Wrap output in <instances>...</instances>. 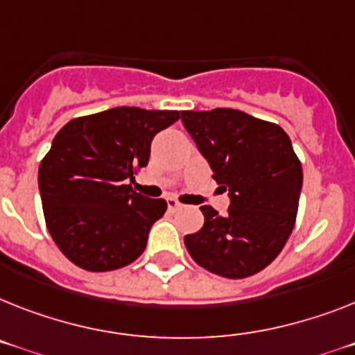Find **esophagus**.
Masks as SVG:
<instances>
[{
  "instance_id": "1",
  "label": "esophagus",
  "mask_w": 355,
  "mask_h": 355,
  "mask_svg": "<svg viewBox=\"0 0 355 355\" xmlns=\"http://www.w3.org/2000/svg\"><path fill=\"white\" fill-rule=\"evenodd\" d=\"M180 207H182V204H180V202H177L175 198H168V209L169 211H177V209H180Z\"/></svg>"
}]
</instances>
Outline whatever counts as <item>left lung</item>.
Returning a JSON list of instances; mask_svg holds the SVG:
<instances>
[{"instance_id":"8db88e82","label":"left lung","mask_w":355,"mask_h":355,"mask_svg":"<svg viewBox=\"0 0 355 355\" xmlns=\"http://www.w3.org/2000/svg\"><path fill=\"white\" fill-rule=\"evenodd\" d=\"M182 122L231 198L223 216L202 205L204 225L186 234L187 252L223 278L260 272L282 252L296 222L303 171L291 139L278 124L240 110L182 112Z\"/></svg>"}]
</instances>
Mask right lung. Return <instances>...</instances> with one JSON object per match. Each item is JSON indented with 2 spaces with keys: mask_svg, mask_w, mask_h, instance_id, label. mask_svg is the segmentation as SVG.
Masks as SVG:
<instances>
[{
  "mask_svg": "<svg viewBox=\"0 0 355 355\" xmlns=\"http://www.w3.org/2000/svg\"><path fill=\"white\" fill-rule=\"evenodd\" d=\"M180 119L175 110L119 106L71 119L40 166L44 222L71 263L92 272L126 267L144 252L164 198L133 191L151 141Z\"/></svg>",
  "mask_w": 355,
  "mask_h": 355,
  "instance_id": "obj_1",
  "label": "right lung"
}]
</instances>
